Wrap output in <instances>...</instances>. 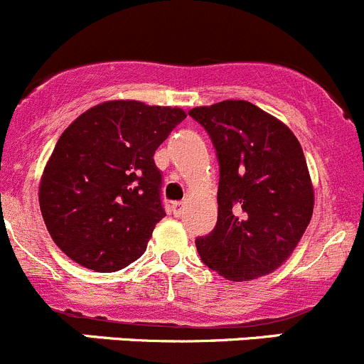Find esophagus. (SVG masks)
Here are the masks:
<instances>
[{"label": "esophagus", "instance_id": "34e87169", "mask_svg": "<svg viewBox=\"0 0 364 364\" xmlns=\"http://www.w3.org/2000/svg\"><path fill=\"white\" fill-rule=\"evenodd\" d=\"M182 212H183L182 201H178V203H173V214L175 215H182Z\"/></svg>", "mask_w": 364, "mask_h": 364}]
</instances>
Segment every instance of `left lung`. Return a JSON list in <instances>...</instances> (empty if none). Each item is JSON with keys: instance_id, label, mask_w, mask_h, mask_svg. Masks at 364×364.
Wrapping results in <instances>:
<instances>
[{"instance_id": "8db88e82", "label": "left lung", "mask_w": 364, "mask_h": 364, "mask_svg": "<svg viewBox=\"0 0 364 364\" xmlns=\"http://www.w3.org/2000/svg\"><path fill=\"white\" fill-rule=\"evenodd\" d=\"M219 159L218 225L196 239L207 267L230 282H250L282 267L313 215L315 193L299 139L247 100L198 106Z\"/></svg>"}]
</instances>
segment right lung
I'll return each mask as SVG.
<instances>
[{"instance_id": "add662e5", "label": "right lung", "mask_w": 364, "mask_h": 364, "mask_svg": "<svg viewBox=\"0 0 364 364\" xmlns=\"http://www.w3.org/2000/svg\"><path fill=\"white\" fill-rule=\"evenodd\" d=\"M181 107L100 102L79 114L46 163L38 203L56 246L75 264L114 272L138 260L157 223V146L186 118Z\"/></svg>"}]
</instances>
